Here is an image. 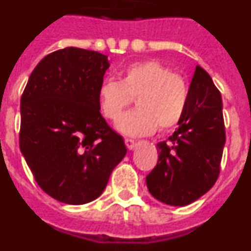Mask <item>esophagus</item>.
<instances>
[{
  "instance_id": "obj_1",
  "label": "esophagus",
  "mask_w": 251,
  "mask_h": 251,
  "mask_svg": "<svg viewBox=\"0 0 251 251\" xmlns=\"http://www.w3.org/2000/svg\"><path fill=\"white\" fill-rule=\"evenodd\" d=\"M124 143H126V146H127L128 150H133V148L136 147V142L133 141V139L126 138L124 139Z\"/></svg>"
}]
</instances>
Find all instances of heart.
Listing matches in <instances>:
<instances>
[{"label": "heart", "mask_w": 251, "mask_h": 251, "mask_svg": "<svg viewBox=\"0 0 251 251\" xmlns=\"http://www.w3.org/2000/svg\"><path fill=\"white\" fill-rule=\"evenodd\" d=\"M137 97L138 109L127 113L118 123L122 133L148 136L174 129L185 114L188 88L185 77L156 60L128 65L121 81L104 80L99 85L98 103L106 119L117 122Z\"/></svg>", "instance_id": "1"}]
</instances>
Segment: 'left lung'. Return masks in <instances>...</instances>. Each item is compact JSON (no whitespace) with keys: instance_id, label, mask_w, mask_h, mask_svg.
<instances>
[{"instance_id":"obj_1","label":"left lung","mask_w":251,"mask_h":251,"mask_svg":"<svg viewBox=\"0 0 251 251\" xmlns=\"http://www.w3.org/2000/svg\"><path fill=\"white\" fill-rule=\"evenodd\" d=\"M225 141L221 94L211 76L196 66L178 128L157 145L158 161L146 177L148 191L171 206L200 199L220 175Z\"/></svg>"}]
</instances>
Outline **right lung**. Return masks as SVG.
Listing matches in <instances>:
<instances>
[{
    "label": "right lung",
    "instance_id": "1",
    "mask_svg": "<svg viewBox=\"0 0 251 251\" xmlns=\"http://www.w3.org/2000/svg\"><path fill=\"white\" fill-rule=\"evenodd\" d=\"M108 68L98 51L61 49L37 64L22 93L20 150L37 185L60 202L98 199L127 153L99 108Z\"/></svg>",
    "mask_w": 251,
    "mask_h": 251
}]
</instances>
